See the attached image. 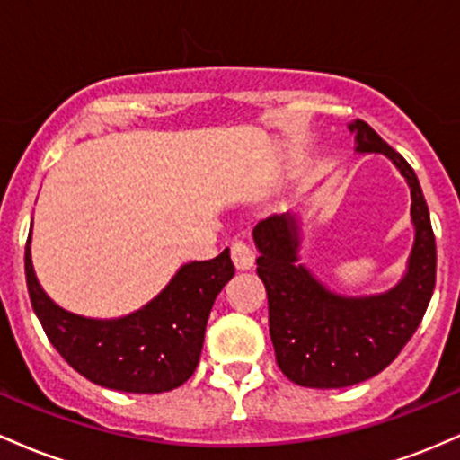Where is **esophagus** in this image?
I'll list each match as a JSON object with an SVG mask.
<instances>
[{"label":"esophagus","mask_w":460,"mask_h":460,"mask_svg":"<svg viewBox=\"0 0 460 460\" xmlns=\"http://www.w3.org/2000/svg\"><path fill=\"white\" fill-rule=\"evenodd\" d=\"M230 254H232V261H234L236 270L245 271V270H252V267H254L256 254H254V250L245 243V241H239V239L232 241Z\"/></svg>","instance_id":"34e87169"}]
</instances>
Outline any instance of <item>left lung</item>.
Masks as SVG:
<instances>
[{"instance_id": "left-lung-1", "label": "left lung", "mask_w": 460, "mask_h": 460, "mask_svg": "<svg viewBox=\"0 0 460 460\" xmlns=\"http://www.w3.org/2000/svg\"><path fill=\"white\" fill-rule=\"evenodd\" d=\"M356 152L385 154L411 187L415 243L404 278L386 293L339 296L299 265V226L293 215L258 221L256 273L267 288L276 363L291 383L343 389L369 380L395 360L421 323L437 278V245L420 180L374 128L356 119Z\"/></svg>"}]
</instances>
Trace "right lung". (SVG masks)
Wrapping results in <instances>:
<instances>
[{
    "instance_id": "right-lung-1",
    "label": "right lung",
    "mask_w": 460,
    "mask_h": 460,
    "mask_svg": "<svg viewBox=\"0 0 460 460\" xmlns=\"http://www.w3.org/2000/svg\"><path fill=\"white\" fill-rule=\"evenodd\" d=\"M234 276L230 250L182 265L137 313L119 319L80 317L54 304L34 276L25 247V280L45 334L66 363L91 383L126 394H163L193 376L215 297Z\"/></svg>"
}]
</instances>
